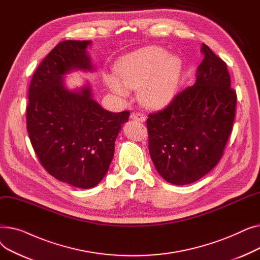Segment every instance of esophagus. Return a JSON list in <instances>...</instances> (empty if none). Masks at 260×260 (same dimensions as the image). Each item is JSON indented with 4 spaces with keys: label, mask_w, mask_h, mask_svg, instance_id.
<instances>
[{
    "label": "esophagus",
    "mask_w": 260,
    "mask_h": 260,
    "mask_svg": "<svg viewBox=\"0 0 260 260\" xmlns=\"http://www.w3.org/2000/svg\"><path fill=\"white\" fill-rule=\"evenodd\" d=\"M131 119L135 120V121H139V122H144L145 121V117L140 113H132L131 114Z\"/></svg>",
    "instance_id": "34e87169"
}]
</instances>
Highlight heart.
Segmentation results:
<instances>
[{
  "label": "heart",
  "instance_id": "obj_1",
  "mask_svg": "<svg viewBox=\"0 0 260 260\" xmlns=\"http://www.w3.org/2000/svg\"><path fill=\"white\" fill-rule=\"evenodd\" d=\"M182 74L181 60L157 46L141 48L123 57L115 67V77L107 86L122 99L129 89H139V100L148 108L167 106L178 87Z\"/></svg>",
  "mask_w": 260,
  "mask_h": 260
}]
</instances>
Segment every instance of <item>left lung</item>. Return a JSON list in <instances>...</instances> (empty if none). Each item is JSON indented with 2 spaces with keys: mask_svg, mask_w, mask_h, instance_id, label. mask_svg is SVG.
Masks as SVG:
<instances>
[{
  "mask_svg": "<svg viewBox=\"0 0 260 260\" xmlns=\"http://www.w3.org/2000/svg\"><path fill=\"white\" fill-rule=\"evenodd\" d=\"M195 83L163 111L148 115V149L166 181L185 185L213 170L233 127L237 97L226 64L206 44Z\"/></svg>",
  "mask_w": 260,
  "mask_h": 260,
  "instance_id": "left-lung-1",
  "label": "left lung"
}]
</instances>
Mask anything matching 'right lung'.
Wrapping results in <instances>:
<instances>
[{
    "mask_svg": "<svg viewBox=\"0 0 260 260\" xmlns=\"http://www.w3.org/2000/svg\"><path fill=\"white\" fill-rule=\"evenodd\" d=\"M91 41L59 43L35 72L26 109L27 132L41 165L54 178L79 188L97 185L106 175L115 141L129 113L105 111L89 82L70 89L65 76L92 73Z\"/></svg>",
    "mask_w": 260,
    "mask_h": 260,
    "instance_id": "1",
    "label": "right lung"
}]
</instances>
